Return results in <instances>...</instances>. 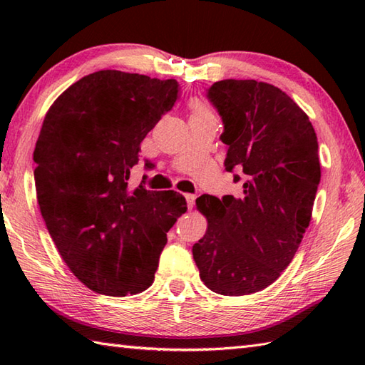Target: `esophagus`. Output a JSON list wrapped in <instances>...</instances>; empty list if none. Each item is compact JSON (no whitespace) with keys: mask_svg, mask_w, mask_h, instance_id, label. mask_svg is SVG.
<instances>
[{"mask_svg":"<svg viewBox=\"0 0 365 365\" xmlns=\"http://www.w3.org/2000/svg\"><path fill=\"white\" fill-rule=\"evenodd\" d=\"M185 199H187V205L191 210L192 207H195V200H196V196L195 195H185Z\"/></svg>","mask_w":365,"mask_h":365,"instance_id":"obj_1","label":"esophagus"}]
</instances>
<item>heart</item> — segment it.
Returning a JSON list of instances; mask_svg holds the SVG:
<instances>
[{
	"label": "heart",
	"instance_id": "heart-1",
	"mask_svg": "<svg viewBox=\"0 0 365 365\" xmlns=\"http://www.w3.org/2000/svg\"><path fill=\"white\" fill-rule=\"evenodd\" d=\"M197 111H200V110H197Z\"/></svg>",
	"mask_w": 365,
	"mask_h": 365
}]
</instances>
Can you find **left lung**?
<instances>
[{"mask_svg": "<svg viewBox=\"0 0 365 365\" xmlns=\"http://www.w3.org/2000/svg\"><path fill=\"white\" fill-rule=\"evenodd\" d=\"M207 97L224 123V166L243 190L196 199L208 226L192 257L212 292L242 297L273 284L298 251L320 183L319 143L307 114L273 84L222 80Z\"/></svg>", "mask_w": 365, "mask_h": 365, "instance_id": "8db88e82", "label": "left lung"}]
</instances>
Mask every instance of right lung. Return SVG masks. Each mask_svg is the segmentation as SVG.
<instances>
[{"label":"right lung","mask_w":365,"mask_h":365,"mask_svg":"<svg viewBox=\"0 0 365 365\" xmlns=\"http://www.w3.org/2000/svg\"><path fill=\"white\" fill-rule=\"evenodd\" d=\"M177 94L175 80L100 71L45 115L34 149L37 202L61 257L96 293L149 289L168 230L187 212L180 192L128 188L143 139Z\"/></svg>","instance_id":"right-lung-1"}]
</instances>
